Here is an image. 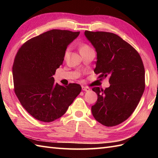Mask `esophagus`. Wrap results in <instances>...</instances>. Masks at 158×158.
<instances>
[{"label":"esophagus","instance_id":"obj_1","mask_svg":"<svg viewBox=\"0 0 158 158\" xmlns=\"http://www.w3.org/2000/svg\"><path fill=\"white\" fill-rule=\"evenodd\" d=\"M82 90H83V91H89L90 89L88 88V87H86V86H82Z\"/></svg>","mask_w":158,"mask_h":158}]
</instances>
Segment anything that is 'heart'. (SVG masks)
I'll use <instances>...</instances> for the list:
<instances>
[{"label": "heart", "instance_id": "b5f03b06", "mask_svg": "<svg viewBox=\"0 0 158 158\" xmlns=\"http://www.w3.org/2000/svg\"><path fill=\"white\" fill-rule=\"evenodd\" d=\"M92 49L90 48V47L87 45V44H82L81 46H80V52H85V51H89V50H92ZM69 51V48H67L65 53H64V56H66L67 55V53H68Z\"/></svg>", "mask_w": 158, "mask_h": 158}]
</instances>
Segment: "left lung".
I'll use <instances>...</instances> for the list:
<instances>
[{"mask_svg": "<svg viewBox=\"0 0 158 158\" xmlns=\"http://www.w3.org/2000/svg\"><path fill=\"white\" fill-rule=\"evenodd\" d=\"M95 48L97 61L94 73L109 77L110 86L105 90L95 87L98 96L92 113L102 125L120 124L132 115L145 90V68L139 53L129 43L111 32L85 31Z\"/></svg>", "mask_w": 158, "mask_h": 158, "instance_id": "8db88e82", "label": "left lung"}]
</instances>
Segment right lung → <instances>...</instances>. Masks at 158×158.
<instances>
[{
  "mask_svg": "<svg viewBox=\"0 0 158 158\" xmlns=\"http://www.w3.org/2000/svg\"><path fill=\"white\" fill-rule=\"evenodd\" d=\"M80 32L52 30L28 40L18 50L12 72L15 93L30 115L43 122L61 117L81 91L77 83H55L67 47Z\"/></svg>",
  "mask_w": 158,
  "mask_h": 158,
  "instance_id": "obj_1",
  "label": "right lung"
}]
</instances>
